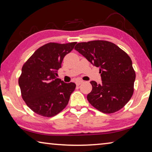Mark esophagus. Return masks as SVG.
<instances>
[{"label": "esophagus", "mask_w": 152, "mask_h": 152, "mask_svg": "<svg viewBox=\"0 0 152 152\" xmlns=\"http://www.w3.org/2000/svg\"><path fill=\"white\" fill-rule=\"evenodd\" d=\"M82 82H83V80H77L75 81V83L77 86H79Z\"/></svg>", "instance_id": "34e87169"}]
</instances>
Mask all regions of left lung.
Masks as SVG:
<instances>
[{"label": "left lung", "mask_w": 152, "mask_h": 152, "mask_svg": "<svg viewBox=\"0 0 152 152\" xmlns=\"http://www.w3.org/2000/svg\"><path fill=\"white\" fill-rule=\"evenodd\" d=\"M74 50L99 68L102 82H91L92 89L87 95L90 103L104 113H113L122 109L132 96L135 80L129 56L107 41L78 43Z\"/></svg>", "instance_id": "1"}]
</instances>
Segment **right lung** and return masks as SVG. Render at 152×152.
Returning a JSON list of instances; mask_svg holds the SVG:
<instances>
[{"mask_svg": "<svg viewBox=\"0 0 152 152\" xmlns=\"http://www.w3.org/2000/svg\"><path fill=\"white\" fill-rule=\"evenodd\" d=\"M76 44L47 43L37 49L24 64L19 85L23 99L37 114L53 117L68 104L76 84L66 83L56 76L64 58Z\"/></svg>", "mask_w": 152, "mask_h": 152, "instance_id": "1", "label": "right lung"}]
</instances>
